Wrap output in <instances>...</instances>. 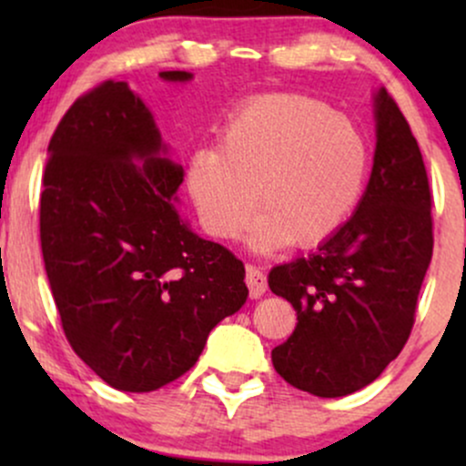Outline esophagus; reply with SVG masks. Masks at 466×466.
<instances>
[{"instance_id":"1","label":"esophagus","mask_w":466,"mask_h":466,"mask_svg":"<svg viewBox=\"0 0 466 466\" xmlns=\"http://www.w3.org/2000/svg\"><path fill=\"white\" fill-rule=\"evenodd\" d=\"M245 282H248L251 298L265 296L267 276L263 269H258V267H254V265H248V269H245Z\"/></svg>"}]
</instances>
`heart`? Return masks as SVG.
Masks as SVG:
<instances>
[{
    "instance_id": "obj_1",
    "label": "heart",
    "mask_w": 466,
    "mask_h": 466,
    "mask_svg": "<svg viewBox=\"0 0 466 466\" xmlns=\"http://www.w3.org/2000/svg\"><path fill=\"white\" fill-rule=\"evenodd\" d=\"M368 173L360 127L322 100L274 96L228 122L217 151L192 153L188 192L208 234L237 238L256 206L251 245H315L346 223Z\"/></svg>"
}]
</instances>
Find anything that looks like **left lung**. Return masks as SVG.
Wrapping results in <instances>:
<instances>
[{
  "label": "left lung",
  "instance_id": "left-lung-1",
  "mask_svg": "<svg viewBox=\"0 0 466 466\" xmlns=\"http://www.w3.org/2000/svg\"><path fill=\"white\" fill-rule=\"evenodd\" d=\"M377 148L355 215L307 258L269 271L298 324L271 350L276 372L322 399L366 388L403 350L431 260V192L419 142L386 89L374 94Z\"/></svg>",
  "mask_w": 466,
  "mask_h": 466
}]
</instances>
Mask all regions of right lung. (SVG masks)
<instances>
[{"label": "right lung", "instance_id": "right-lung-1", "mask_svg": "<svg viewBox=\"0 0 466 466\" xmlns=\"http://www.w3.org/2000/svg\"><path fill=\"white\" fill-rule=\"evenodd\" d=\"M164 155L125 80L80 96L47 147L39 226L52 296L74 352L122 392L188 372L210 330L248 300L243 263L179 217L184 168Z\"/></svg>", "mask_w": 466, "mask_h": 466}]
</instances>
